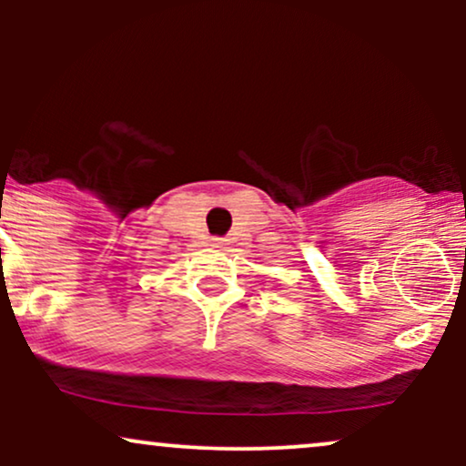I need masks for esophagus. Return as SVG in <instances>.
Here are the masks:
<instances>
[{"mask_svg":"<svg viewBox=\"0 0 466 466\" xmlns=\"http://www.w3.org/2000/svg\"><path fill=\"white\" fill-rule=\"evenodd\" d=\"M212 245H215V248H221L223 240H221V238H215V240H212Z\"/></svg>","mask_w":466,"mask_h":466,"instance_id":"1","label":"esophagus"}]
</instances>
